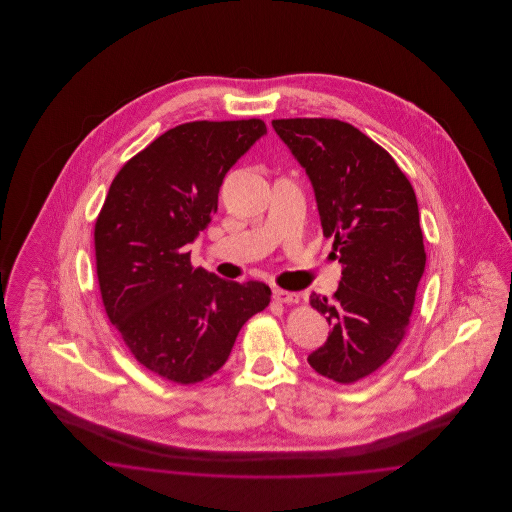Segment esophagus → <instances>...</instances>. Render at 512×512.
Returning a JSON list of instances; mask_svg holds the SVG:
<instances>
[{
  "label": "esophagus",
  "instance_id": "1",
  "mask_svg": "<svg viewBox=\"0 0 512 512\" xmlns=\"http://www.w3.org/2000/svg\"><path fill=\"white\" fill-rule=\"evenodd\" d=\"M272 297H274L276 301H280V303H288V305H292V303H297V301H299V293L286 292V290H280V288H276V290L272 292Z\"/></svg>",
  "mask_w": 512,
  "mask_h": 512
}]
</instances>
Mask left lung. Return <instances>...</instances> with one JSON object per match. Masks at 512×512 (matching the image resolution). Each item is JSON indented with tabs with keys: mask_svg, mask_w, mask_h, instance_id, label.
<instances>
[{
	"mask_svg": "<svg viewBox=\"0 0 512 512\" xmlns=\"http://www.w3.org/2000/svg\"><path fill=\"white\" fill-rule=\"evenodd\" d=\"M272 126L305 169L323 236L335 238L341 262L333 299L309 297L331 335L307 363L351 384L384 365L406 335L426 270L416 193L396 161L347 122L293 118Z\"/></svg>",
	"mask_w": 512,
	"mask_h": 512,
	"instance_id": "left-lung-1",
	"label": "left lung"
}]
</instances>
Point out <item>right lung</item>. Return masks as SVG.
<instances>
[{
	"label": "right lung",
	"mask_w": 512,
	"mask_h": 512,
	"mask_svg": "<svg viewBox=\"0 0 512 512\" xmlns=\"http://www.w3.org/2000/svg\"><path fill=\"white\" fill-rule=\"evenodd\" d=\"M262 120L189 122L114 177L94 228L96 272L112 325L147 370L195 384L226 363L242 325L270 303L262 282L191 266L230 167L266 136Z\"/></svg>",
	"instance_id": "right-lung-1"
}]
</instances>
